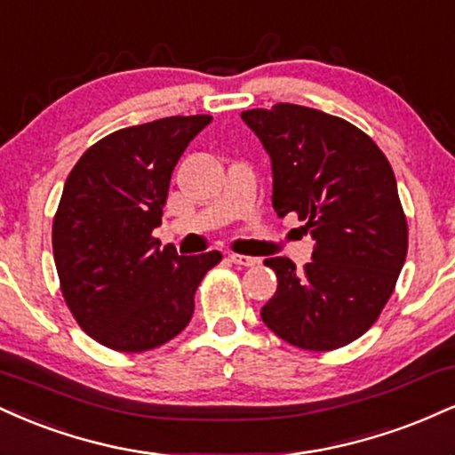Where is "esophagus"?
<instances>
[{"label":"esophagus","instance_id":"34e87169","mask_svg":"<svg viewBox=\"0 0 455 455\" xmlns=\"http://www.w3.org/2000/svg\"><path fill=\"white\" fill-rule=\"evenodd\" d=\"M229 261H234V264L238 266H255L258 264V258H251V255H238V253H229L228 255Z\"/></svg>","mask_w":455,"mask_h":455}]
</instances>
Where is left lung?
<instances>
[{
  "label": "left lung",
  "mask_w": 455,
  "mask_h": 455,
  "mask_svg": "<svg viewBox=\"0 0 455 455\" xmlns=\"http://www.w3.org/2000/svg\"><path fill=\"white\" fill-rule=\"evenodd\" d=\"M270 157L276 217L298 212L313 238L304 270L264 264L279 285L261 319L290 345L330 351L377 322L407 258L409 229L387 157L340 116L298 104L240 115Z\"/></svg>",
  "instance_id": "8db88e82"
}]
</instances>
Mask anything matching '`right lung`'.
<instances>
[{"instance_id":"1","label":"right lung","mask_w":455,"mask_h":455,"mask_svg":"<svg viewBox=\"0 0 455 455\" xmlns=\"http://www.w3.org/2000/svg\"><path fill=\"white\" fill-rule=\"evenodd\" d=\"M212 116H165L95 142L63 185L52 253L80 328L115 351L155 349L183 332L194 293L219 251L179 255L159 247L170 179Z\"/></svg>"}]
</instances>
